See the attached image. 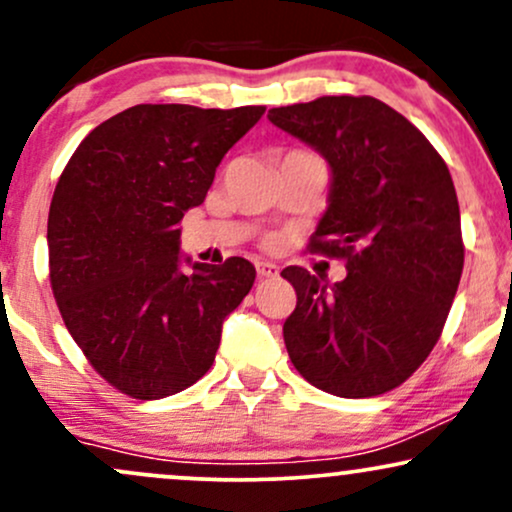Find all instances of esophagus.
<instances>
[{"instance_id": "obj_1", "label": "esophagus", "mask_w": 512, "mask_h": 512, "mask_svg": "<svg viewBox=\"0 0 512 512\" xmlns=\"http://www.w3.org/2000/svg\"><path fill=\"white\" fill-rule=\"evenodd\" d=\"M255 267H257V276H260V279H274V276H279V267H276L274 262L262 260V262H257Z\"/></svg>"}]
</instances>
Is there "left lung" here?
<instances>
[{"label": "left lung", "mask_w": 512, "mask_h": 512, "mask_svg": "<svg viewBox=\"0 0 512 512\" xmlns=\"http://www.w3.org/2000/svg\"><path fill=\"white\" fill-rule=\"evenodd\" d=\"M269 122L330 166L310 250L342 257L330 284L303 267L284 322L291 363L337 397L395 390L436 346L460 284V204L443 158L404 115L370 96H322L269 110Z\"/></svg>", "instance_id": "left-lung-1"}]
</instances>
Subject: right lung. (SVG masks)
Masks as SVG:
<instances>
[{"instance_id":"right-lung-1","label":"right lung","mask_w":512,"mask_h":512,"mask_svg":"<svg viewBox=\"0 0 512 512\" xmlns=\"http://www.w3.org/2000/svg\"><path fill=\"white\" fill-rule=\"evenodd\" d=\"M262 115V105H134L93 129L60 175L48 216L52 293L88 363L129 397L195 385L223 320L255 284L243 257L182 255L178 223Z\"/></svg>"}]
</instances>
